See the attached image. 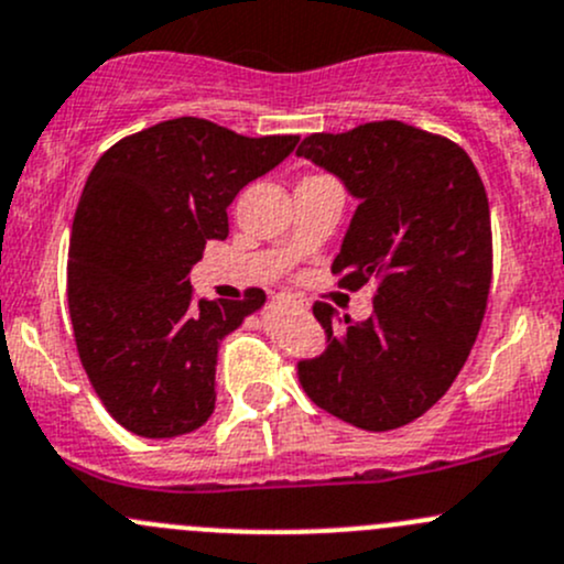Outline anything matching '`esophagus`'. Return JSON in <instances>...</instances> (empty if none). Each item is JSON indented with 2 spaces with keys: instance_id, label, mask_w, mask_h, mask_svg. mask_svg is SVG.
Instances as JSON below:
<instances>
[{
  "instance_id": "obj_1",
  "label": "esophagus",
  "mask_w": 564,
  "mask_h": 564,
  "mask_svg": "<svg viewBox=\"0 0 564 564\" xmlns=\"http://www.w3.org/2000/svg\"><path fill=\"white\" fill-rule=\"evenodd\" d=\"M278 303H281V305H300V308H303V303H300V300H294L292 294H281V297H278Z\"/></svg>"
}]
</instances>
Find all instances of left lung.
<instances>
[{"label":"left lung","instance_id":"left-lung-1","mask_svg":"<svg viewBox=\"0 0 564 564\" xmlns=\"http://www.w3.org/2000/svg\"><path fill=\"white\" fill-rule=\"evenodd\" d=\"M357 198L335 256L338 286L377 281L373 314L344 318L314 305L327 349L297 362L305 395L362 431H390L429 412L469 357L491 289V209L456 141L414 124L366 122L311 133L297 147Z\"/></svg>","mask_w":564,"mask_h":564}]
</instances>
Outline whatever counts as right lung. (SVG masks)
I'll use <instances>...</instances> for the list:
<instances>
[{
	"mask_svg": "<svg viewBox=\"0 0 564 564\" xmlns=\"http://www.w3.org/2000/svg\"><path fill=\"white\" fill-rule=\"evenodd\" d=\"M297 141L180 117L95 163L73 218L67 305L84 371L122 429L172 440L209 420L220 340L264 305V292L193 300L187 275L209 240L229 237L237 193Z\"/></svg>",
	"mask_w": 564,
	"mask_h": 564,
	"instance_id": "1",
	"label": "right lung"
}]
</instances>
